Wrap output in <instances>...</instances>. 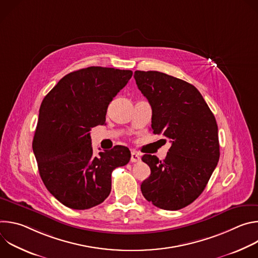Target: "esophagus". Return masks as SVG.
Returning a JSON list of instances; mask_svg holds the SVG:
<instances>
[{
  "label": "esophagus",
  "instance_id": "34e87169",
  "mask_svg": "<svg viewBox=\"0 0 258 258\" xmlns=\"http://www.w3.org/2000/svg\"><path fill=\"white\" fill-rule=\"evenodd\" d=\"M141 160V158H140V155H139V153H137V152H132V156H131V161L132 162H139Z\"/></svg>",
  "mask_w": 258,
  "mask_h": 258
}]
</instances>
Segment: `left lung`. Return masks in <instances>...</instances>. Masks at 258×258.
Instances as JSON below:
<instances>
[{
    "mask_svg": "<svg viewBox=\"0 0 258 258\" xmlns=\"http://www.w3.org/2000/svg\"><path fill=\"white\" fill-rule=\"evenodd\" d=\"M134 78L151 104L153 134L171 143L163 160L143 155L151 174L142 182V194L161 209H181L200 196L217 165L215 117L200 92L185 81L159 71L137 70Z\"/></svg>",
    "mask_w": 258,
    "mask_h": 258,
    "instance_id": "1",
    "label": "left lung"
}]
</instances>
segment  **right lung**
Listing matches in <instances>:
<instances>
[{"mask_svg": "<svg viewBox=\"0 0 258 258\" xmlns=\"http://www.w3.org/2000/svg\"><path fill=\"white\" fill-rule=\"evenodd\" d=\"M132 76V70L83 68L44 98L32 150L46 188L63 205L78 210L99 205L111 192L113 169L128 163L124 146L95 155L90 131L105 123L108 105Z\"/></svg>", "mask_w": 258, "mask_h": 258, "instance_id": "right-lung-1", "label": "right lung"}]
</instances>
